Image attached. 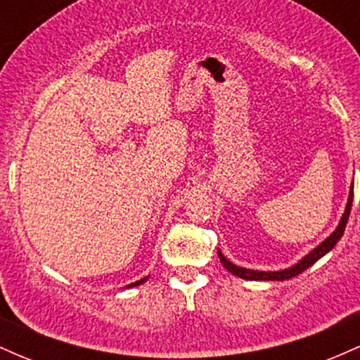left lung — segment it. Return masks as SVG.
Returning <instances> with one entry per match:
<instances>
[{
	"instance_id": "left-lung-1",
	"label": "left lung",
	"mask_w": 360,
	"mask_h": 360,
	"mask_svg": "<svg viewBox=\"0 0 360 360\" xmlns=\"http://www.w3.org/2000/svg\"><path fill=\"white\" fill-rule=\"evenodd\" d=\"M352 200H354V184H350V191H349V200H347L345 205V212L342 214L340 221H338L337 229L330 233V237H326L323 242L318 243V245L313 249L311 252H308L303 259H300L298 262L292 264V266L286 267V269H281V271H255V269H247V267H240L237 264H233L232 260H229L225 255L221 254V250L218 249V257H220L223 267L226 271L232 272L233 276L237 278L247 279V281H286L295 278V276L301 274L303 271H307L309 266L320 260L323 257L325 254H328L333 247L337 245V242L340 240L342 235L345 232V225L349 221V214H350V208H352Z\"/></svg>"
}]
</instances>
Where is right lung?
Masks as SVG:
<instances>
[{
  "mask_svg": "<svg viewBox=\"0 0 360 360\" xmlns=\"http://www.w3.org/2000/svg\"><path fill=\"white\" fill-rule=\"evenodd\" d=\"M148 279V276H146V278H142L140 281H135V283H131V284H128L127 288H134V286H140V284H143L146 283V281Z\"/></svg>",
  "mask_w": 360,
  "mask_h": 360,
  "instance_id": "add662e5",
  "label": "right lung"
}]
</instances>
